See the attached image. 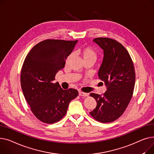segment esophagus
I'll list each match as a JSON object with an SVG mask.
<instances>
[{"mask_svg":"<svg viewBox=\"0 0 154 154\" xmlns=\"http://www.w3.org/2000/svg\"><path fill=\"white\" fill-rule=\"evenodd\" d=\"M79 96H88V94L86 93H83L82 91H79Z\"/></svg>","mask_w":154,"mask_h":154,"instance_id":"1","label":"esophagus"}]
</instances>
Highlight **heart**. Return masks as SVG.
<instances>
[{
	"instance_id": "1",
	"label": "heart",
	"mask_w": 154,
	"mask_h": 154,
	"mask_svg": "<svg viewBox=\"0 0 154 154\" xmlns=\"http://www.w3.org/2000/svg\"><path fill=\"white\" fill-rule=\"evenodd\" d=\"M78 51L84 61L88 60H94L95 61L97 58V53L91 47H85L80 48Z\"/></svg>"
}]
</instances>
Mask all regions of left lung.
Segmentation results:
<instances>
[{
  "label": "left lung",
  "instance_id": "obj_1",
  "mask_svg": "<svg viewBox=\"0 0 154 154\" xmlns=\"http://www.w3.org/2000/svg\"><path fill=\"white\" fill-rule=\"evenodd\" d=\"M93 42L103 50L104 57L98 77L107 88L103 96L91 93L97 102L89 114L96 121L111 122L124 113L132 97L135 74L132 60L124 47L109 38H96Z\"/></svg>",
  "mask_w": 154,
  "mask_h": 154
}]
</instances>
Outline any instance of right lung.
Listing matches in <instances>:
<instances>
[{"mask_svg": "<svg viewBox=\"0 0 154 154\" xmlns=\"http://www.w3.org/2000/svg\"><path fill=\"white\" fill-rule=\"evenodd\" d=\"M77 42L44 40L34 46L25 59L20 75L23 94L33 114L43 122L60 121L70 101L78 95L76 89L64 90L58 82L53 83Z\"/></svg>", "mask_w": 154, "mask_h": 154, "instance_id": "add662e5", "label": "right lung"}]
</instances>
